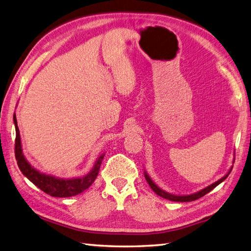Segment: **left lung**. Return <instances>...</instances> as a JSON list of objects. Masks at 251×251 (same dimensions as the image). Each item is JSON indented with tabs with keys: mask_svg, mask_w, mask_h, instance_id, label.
Segmentation results:
<instances>
[{
	"mask_svg": "<svg viewBox=\"0 0 251 251\" xmlns=\"http://www.w3.org/2000/svg\"><path fill=\"white\" fill-rule=\"evenodd\" d=\"M233 163H234V161H233ZM232 168H233V166H232ZM232 168L230 169V171L227 172L224 177L220 178L219 180H217L216 182L211 183L210 186L206 187V188L202 189V190H200V191H198V192H196V193L189 194V196H175V194H171V193H169V192H166V191L162 190V189H161V188H159L157 185H155V183L151 180V178H150L149 175L146 173V171L144 172V175H145V178H146V180H147V182H148V185L150 186V188H151L152 190H153L155 193H157L158 196H160L161 198L166 199V200H170V201H174V202H191V201H196V200L204 197L205 194H207L208 192H210L211 190H213L214 188H216L217 186H218L219 183H221L222 181L226 180V178L227 176H229V174L231 173Z\"/></svg>",
	"mask_w": 251,
	"mask_h": 251,
	"instance_id": "1",
	"label": "left lung"
}]
</instances>
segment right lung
I'll use <instances>...</instances> for the list:
<instances>
[{
    "label": "right lung",
    "instance_id": "right-lung-1",
    "mask_svg": "<svg viewBox=\"0 0 251 251\" xmlns=\"http://www.w3.org/2000/svg\"><path fill=\"white\" fill-rule=\"evenodd\" d=\"M14 124L16 129V141H15V157L17 160L19 169L22 174H24L27 179L34 185L40 188L42 191L55 198H69L74 197L83 192L90 187L93 181L99 174L100 166H101L102 161L104 159L105 153H102L97 159L92 170L88 173L87 175L82 177H74V178H59L51 175L44 174L40 171L33 168V166L27 162V160L22 152L21 140L18 126H17L16 115L14 114Z\"/></svg>",
    "mask_w": 251,
    "mask_h": 251
}]
</instances>
